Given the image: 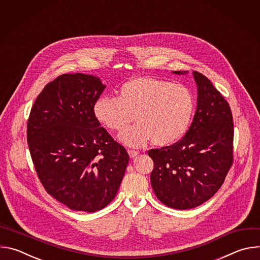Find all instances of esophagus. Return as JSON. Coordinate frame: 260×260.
I'll use <instances>...</instances> for the list:
<instances>
[{
    "label": "esophagus",
    "instance_id": "34e87169",
    "mask_svg": "<svg viewBox=\"0 0 260 260\" xmlns=\"http://www.w3.org/2000/svg\"><path fill=\"white\" fill-rule=\"evenodd\" d=\"M128 154L131 156V158H135L139 155V152L136 151V150H128Z\"/></svg>",
    "mask_w": 260,
    "mask_h": 260
}]
</instances>
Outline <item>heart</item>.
<instances>
[{
	"mask_svg": "<svg viewBox=\"0 0 260 260\" xmlns=\"http://www.w3.org/2000/svg\"><path fill=\"white\" fill-rule=\"evenodd\" d=\"M196 111V98L186 85L152 77H137L123 83L117 98L101 96L93 104L95 119L110 132H122L132 121L137 122L119 136L131 147L148 142L167 147L186 134Z\"/></svg>",
	"mask_w": 260,
	"mask_h": 260,
	"instance_id": "b5f03b06",
	"label": "heart"
}]
</instances>
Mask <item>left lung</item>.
Wrapping results in <instances>:
<instances>
[{"instance_id": "8db88e82", "label": "left lung", "mask_w": 260, "mask_h": 260, "mask_svg": "<svg viewBox=\"0 0 260 260\" xmlns=\"http://www.w3.org/2000/svg\"><path fill=\"white\" fill-rule=\"evenodd\" d=\"M184 75L186 71H174ZM197 111L187 133L176 144L148 151L154 169L151 186L166 206L186 210L210 200L233 165L234 122L229 103L199 72Z\"/></svg>"}]
</instances>
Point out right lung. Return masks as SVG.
<instances>
[{
	"instance_id": "right-lung-1",
	"label": "right lung",
	"mask_w": 260,
	"mask_h": 260,
	"mask_svg": "<svg viewBox=\"0 0 260 260\" xmlns=\"http://www.w3.org/2000/svg\"><path fill=\"white\" fill-rule=\"evenodd\" d=\"M99 77L63 74L36 99L27 121L30 156L46 191L69 209L96 212L115 198L129 156L93 115Z\"/></svg>"
}]
</instances>
